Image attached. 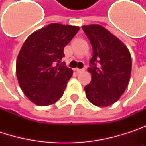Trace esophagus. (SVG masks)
<instances>
[{"instance_id": "obj_1", "label": "esophagus", "mask_w": 146, "mask_h": 146, "mask_svg": "<svg viewBox=\"0 0 146 146\" xmlns=\"http://www.w3.org/2000/svg\"><path fill=\"white\" fill-rule=\"evenodd\" d=\"M75 71L77 72L78 73H83L84 71V69H80V68H76L75 69Z\"/></svg>"}]
</instances>
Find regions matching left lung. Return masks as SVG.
Here are the masks:
<instances>
[{
  "instance_id": "1",
  "label": "left lung",
  "mask_w": 146,
  "mask_h": 146,
  "mask_svg": "<svg viewBox=\"0 0 146 146\" xmlns=\"http://www.w3.org/2000/svg\"><path fill=\"white\" fill-rule=\"evenodd\" d=\"M93 49L90 83L84 87L87 99L100 107L117 102L124 93L131 75V55L128 47L99 24L82 26ZM98 67H96V64Z\"/></svg>"
}]
</instances>
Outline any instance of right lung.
<instances>
[{"mask_svg": "<svg viewBox=\"0 0 146 146\" xmlns=\"http://www.w3.org/2000/svg\"><path fill=\"white\" fill-rule=\"evenodd\" d=\"M79 27L50 23L32 33L16 62L19 86L29 101L40 106L56 102L63 95L73 70L61 64L64 47Z\"/></svg>", "mask_w": 146, "mask_h": 146, "instance_id": "1", "label": "right lung"}]
</instances>
